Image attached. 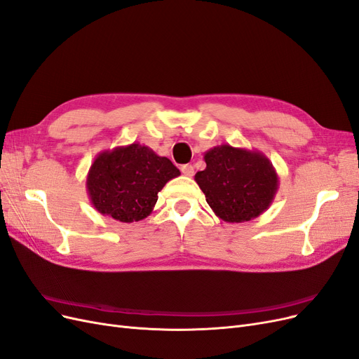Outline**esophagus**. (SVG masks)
<instances>
[{"label": "esophagus", "instance_id": "34e87169", "mask_svg": "<svg viewBox=\"0 0 359 359\" xmlns=\"http://www.w3.org/2000/svg\"><path fill=\"white\" fill-rule=\"evenodd\" d=\"M181 172L185 177H193L194 175V168L191 165H182Z\"/></svg>", "mask_w": 359, "mask_h": 359}]
</instances>
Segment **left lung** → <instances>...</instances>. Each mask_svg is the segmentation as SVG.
Segmentation results:
<instances>
[{
  "instance_id": "left-lung-1",
  "label": "left lung",
  "mask_w": 359,
  "mask_h": 359,
  "mask_svg": "<svg viewBox=\"0 0 359 359\" xmlns=\"http://www.w3.org/2000/svg\"><path fill=\"white\" fill-rule=\"evenodd\" d=\"M205 162L206 169L194 180L219 219L250 221L271 206L280 181L264 153L222 144L208 150Z\"/></svg>"
}]
</instances>
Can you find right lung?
Here are the masks:
<instances>
[{
	"label": "right lung",
	"mask_w": 359,
	"mask_h": 359,
	"mask_svg": "<svg viewBox=\"0 0 359 359\" xmlns=\"http://www.w3.org/2000/svg\"><path fill=\"white\" fill-rule=\"evenodd\" d=\"M180 169L168 157L133 142L100 153L87 175L93 206L121 222H137L153 212L159 193Z\"/></svg>",
	"instance_id": "add662e5"
}]
</instances>
